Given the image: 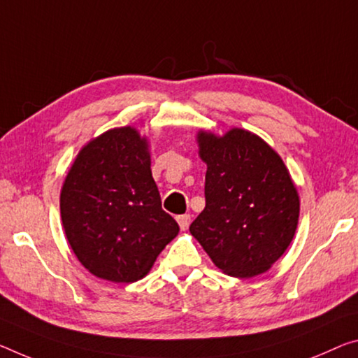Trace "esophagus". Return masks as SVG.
Instances as JSON below:
<instances>
[{
	"mask_svg": "<svg viewBox=\"0 0 358 358\" xmlns=\"http://www.w3.org/2000/svg\"><path fill=\"white\" fill-rule=\"evenodd\" d=\"M177 221H178V226L181 231H186L189 228V223H191V217L189 215H180V217H177Z\"/></svg>",
	"mask_w": 358,
	"mask_h": 358,
	"instance_id": "obj_1",
	"label": "esophagus"
}]
</instances>
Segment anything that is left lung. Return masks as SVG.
<instances>
[{
	"label": "left lung",
	"mask_w": 358,
	"mask_h": 358,
	"mask_svg": "<svg viewBox=\"0 0 358 358\" xmlns=\"http://www.w3.org/2000/svg\"><path fill=\"white\" fill-rule=\"evenodd\" d=\"M196 140L207 164L206 208L189 232L224 274H263L298 228L299 194L292 175L277 151L250 130H199Z\"/></svg>",
	"instance_id": "1"
}]
</instances>
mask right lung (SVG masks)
I'll return each instance as SVG.
<instances>
[{"instance_id":"1","label":"right lung","mask_w":358,"mask_h":358,"mask_svg":"<svg viewBox=\"0 0 358 358\" xmlns=\"http://www.w3.org/2000/svg\"><path fill=\"white\" fill-rule=\"evenodd\" d=\"M60 215L79 263L115 283L143 279L180 231L161 207L148 137L132 126L106 130L79 150L62 186Z\"/></svg>"}]
</instances>
